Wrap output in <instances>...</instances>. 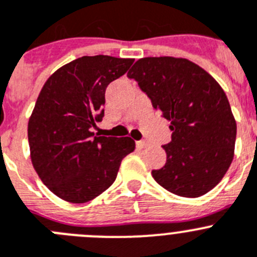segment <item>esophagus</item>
I'll list each match as a JSON object with an SVG mask.
<instances>
[{"label":"esophagus","instance_id":"esophagus-1","mask_svg":"<svg viewBox=\"0 0 257 257\" xmlns=\"http://www.w3.org/2000/svg\"><path fill=\"white\" fill-rule=\"evenodd\" d=\"M136 147L140 148V149H144V148L149 147V144H148L147 141L144 140H140V141H136Z\"/></svg>","mask_w":257,"mask_h":257}]
</instances>
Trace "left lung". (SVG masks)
<instances>
[{
  "mask_svg": "<svg viewBox=\"0 0 257 257\" xmlns=\"http://www.w3.org/2000/svg\"><path fill=\"white\" fill-rule=\"evenodd\" d=\"M171 122L167 162L152 175L162 187L199 197L215 187L233 159L237 126L227 95L205 70L185 58L147 57L127 72Z\"/></svg>",
  "mask_w": 257,
  "mask_h": 257,
  "instance_id": "1",
  "label": "left lung"
}]
</instances>
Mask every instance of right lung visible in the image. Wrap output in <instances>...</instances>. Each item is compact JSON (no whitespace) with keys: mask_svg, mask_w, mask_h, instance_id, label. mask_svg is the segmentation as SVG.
I'll return each mask as SVG.
<instances>
[{"mask_svg":"<svg viewBox=\"0 0 257 257\" xmlns=\"http://www.w3.org/2000/svg\"><path fill=\"white\" fill-rule=\"evenodd\" d=\"M133 63L84 56L58 69L41 90L28 124L30 154L38 176L62 200L80 204L104 192L135 150L131 138L91 133L104 117L105 89Z\"/></svg>","mask_w":257,"mask_h":257,"instance_id":"add662e5","label":"right lung"}]
</instances>
